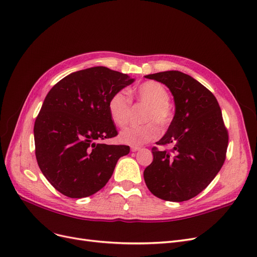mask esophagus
I'll use <instances>...</instances> for the list:
<instances>
[{"label":"esophagus","mask_w":257,"mask_h":257,"mask_svg":"<svg viewBox=\"0 0 257 257\" xmlns=\"http://www.w3.org/2000/svg\"><path fill=\"white\" fill-rule=\"evenodd\" d=\"M131 150H132V152H137V151L141 150V148L140 147H132Z\"/></svg>","instance_id":"34e87169"}]
</instances>
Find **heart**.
<instances>
[{
  "mask_svg": "<svg viewBox=\"0 0 257 257\" xmlns=\"http://www.w3.org/2000/svg\"><path fill=\"white\" fill-rule=\"evenodd\" d=\"M132 100L147 105L143 112L142 125L131 126L121 132L119 139L128 146H141L159 136V128H167L173 120L169 90L157 81H146L131 93ZM132 100L124 91L117 90L108 100V111L116 125L125 126L132 114Z\"/></svg>",
  "mask_w": 257,
  "mask_h": 257,
  "instance_id": "heart-1",
  "label": "heart"
}]
</instances>
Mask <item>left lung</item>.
<instances>
[{"instance_id": "8db88e82", "label": "left lung", "mask_w": 257, "mask_h": 257, "mask_svg": "<svg viewBox=\"0 0 257 257\" xmlns=\"http://www.w3.org/2000/svg\"><path fill=\"white\" fill-rule=\"evenodd\" d=\"M166 84L175 100V116L167 134L152 148L154 159L143 172L156 197L186 201L206 189L227 155L229 134L217 99L191 76L177 70L148 75Z\"/></svg>"}]
</instances>
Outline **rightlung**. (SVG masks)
Returning a JSON list of instances; mask_svg holds the SVG:
<instances>
[{"label": "right lung", "mask_w": 257, "mask_h": 257, "mask_svg": "<svg viewBox=\"0 0 257 257\" xmlns=\"http://www.w3.org/2000/svg\"><path fill=\"white\" fill-rule=\"evenodd\" d=\"M126 74L96 66L79 70L51 88L37 116L34 135L41 172L70 198L87 197L103 188L128 146L105 145L118 131L108 100L133 83Z\"/></svg>", "instance_id": "obj_1"}]
</instances>
